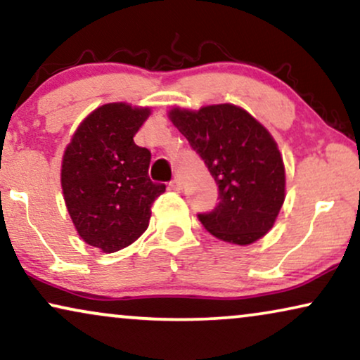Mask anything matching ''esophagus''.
I'll return each mask as SVG.
<instances>
[{"label": "esophagus", "mask_w": 360, "mask_h": 360, "mask_svg": "<svg viewBox=\"0 0 360 360\" xmlns=\"http://www.w3.org/2000/svg\"><path fill=\"white\" fill-rule=\"evenodd\" d=\"M169 188L172 191H181V189H183V183H181V179H177V177H174V179H172L171 183H169Z\"/></svg>", "instance_id": "obj_1"}]
</instances>
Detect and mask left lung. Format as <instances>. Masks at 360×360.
<instances>
[{
  "mask_svg": "<svg viewBox=\"0 0 360 360\" xmlns=\"http://www.w3.org/2000/svg\"><path fill=\"white\" fill-rule=\"evenodd\" d=\"M183 133L219 186V204L198 219L220 240L248 245L273 227L285 200V166L270 133L236 105L174 108Z\"/></svg>",
  "mask_w": 360,
  "mask_h": 360,
  "instance_id": "1",
  "label": "left lung"
}]
</instances>
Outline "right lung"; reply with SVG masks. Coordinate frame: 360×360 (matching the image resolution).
Wrapping results in <instances>:
<instances>
[{
	"mask_svg": "<svg viewBox=\"0 0 360 360\" xmlns=\"http://www.w3.org/2000/svg\"><path fill=\"white\" fill-rule=\"evenodd\" d=\"M150 108L103 105L77 128L62 160L60 183L79 236L105 253L128 247L148 229L151 205L166 191L148 176L151 153L133 136Z\"/></svg>",
	"mask_w": 360,
	"mask_h": 360,
	"instance_id": "1",
	"label": "right lung"
}]
</instances>
